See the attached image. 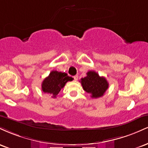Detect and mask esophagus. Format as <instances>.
I'll return each instance as SVG.
<instances>
[{"label": "esophagus", "mask_w": 148, "mask_h": 148, "mask_svg": "<svg viewBox=\"0 0 148 148\" xmlns=\"http://www.w3.org/2000/svg\"><path fill=\"white\" fill-rule=\"evenodd\" d=\"M73 78H74V80H76H76H78V75L74 76H73Z\"/></svg>", "instance_id": "esophagus-1"}]
</instances>
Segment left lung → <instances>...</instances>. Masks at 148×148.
Here are the masks:
<instances>
[{"mask_svg":"<svg viewBox=\"0 0 148 148\" xmlns=\"http://www.w3.org/2000/svg\"><path fill=\"white\" fill-rule=\"evenodd\" d=\"M81 84L86 92L91 95L92 98L102 97L108 88V83L103 76H99L95 71H89L87 76L81 79Z\"/></svg>","mask_w":148,"mask_h":148,"instance_id":"1","label":"left lung"}]
</instances>
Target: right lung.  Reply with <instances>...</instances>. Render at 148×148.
Segmentation results:
<instances>
[{
  "mask_svg": "<svg viewBox=\"0 0 148 148\" xmlns=\"http://www.w3.org/2000/svg\"><path fill=\"white\" fill-rule=\"evenodd\" d=\"M74 79L64 72L52 71L42 83V90L45 93L49 94L56 98L60 90L65 86L67 81Z\"/></svg>",
  "mask_w": 148,
  "mask_h": 148,
  "instance_id": "obj_1",
  "label": "right lung"
}]
</instances>
